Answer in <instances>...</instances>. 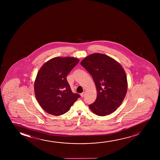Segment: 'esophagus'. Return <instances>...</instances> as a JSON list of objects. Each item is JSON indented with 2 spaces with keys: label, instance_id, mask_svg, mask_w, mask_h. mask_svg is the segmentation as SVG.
Segmentation results:
<instances>
[{
  "label": "esophagus",
  "instance_id": "obj_1",
  "mask_svg": "<svg viewBox=\"0 0 160 160\" xmlns=\"http://www.w3.org/2000/svg\"><path fill=\"white\" fill-rule=\"evenodd\" d=\"M85 92H83L82 93H81V94H80V96H81V97H83L85 96Z\"/></svg>",
  "mask_w": 160,
  "mask_h": 160
}]
</instances>
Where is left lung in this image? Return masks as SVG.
<instances>
[{"mask_svg":"<svg viewBox=\"0 0 160 160\" xmlns=\"http://www.w3.org/2000/svg\"><path fill=\"white\" fill-rule=\"evenodd\" d=\"M81 66L91 75L97 96L89 108L98 116L114 112L120 106L127 93V76L122 66L107 55L95 53L81 62Z\"/></svg>","mask_w":160,"mask_h":160,"instance_id":"8db88e82","label":"left lung"}]
</instances>
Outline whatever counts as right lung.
<instances>
[{"instance_id": "right-lung-1", "label": "right lung", "mask_w": 160, "mask_h": 160, "mask_svg": "<svg viewBox=\"0 0 160 160\" xmlns=\"http://www.w3.org/2000/svg\"><path fill=\"white\" fill-rule=\"evenodd\" d=\"M79 62L75 57H55L38 71L34 85L35 97L48 114L55 116L65 114L80 97L72 93L66 78Z\"/></svg>"}]
</instances>
